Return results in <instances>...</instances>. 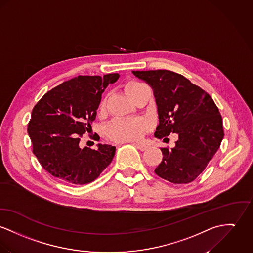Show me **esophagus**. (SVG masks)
<instances>
[{"label":"esophagus","instance_id":"34e87169","mask_svg":"<svg viewBox=\"0 0 253 253\" xmlns=\"http://www.w3.org/2000/svg\"><path fill=\"white\" fill-rule=\"evenodd\" d=\"M134 145L136 146L137 149H139L140 151H144V150H146L147 149V145H145V144H141V143H134Z\"/></svg>","mask_w":253,"mask_h":253}]
</instances>
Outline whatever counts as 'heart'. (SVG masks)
I'll list each match as a JSON object with an SVG mask.
<instances>
[{
    "mask_svg": "<svg viewBox=\"0 0 253 253\" xmlns=\"http://www.w3.org/2000/svg\"><path fill=\"white\" fill-rule=\"evenodd\" d=\"M146 86L143 83L136 80L128 81L124 85V90L131 99H135L140 90ZM106 107V99H102L98 110L103 113ZM149 125L146 120L142 118L135 119H117L109 124L106 128L107 136L116 142L136 141L148 130Z\"/></svg>",
    "mask_w": 253,
    "mask_h": 253,
    "instance_id": "1",
    "label": "heart"
}]
</instances>
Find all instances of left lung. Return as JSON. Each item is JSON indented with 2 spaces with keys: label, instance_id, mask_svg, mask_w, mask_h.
Instances as JSON below:
<instances>
[{
  "label": "left lung",
  "instance_id": "1",
  "mask_svg": "<svg viewBox=\"0 0 253 253\" xmlns=\"http://www.w3.org/2000/svg\"><path fill=\"white\" fill-rule=\"evenodd\" d=\"M133 74L153 89L159 115L154 136L165 142L170 133L179 136L173 148H161L164 157L156 174L174 184L193 182L213 159L224 136L222 118L214 100L173 71H133Z\"/></svg>",
  "mask_w": 253,
  "mask_h": 253
}]
</instances>
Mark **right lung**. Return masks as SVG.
I'll use <instances>...</instances> for the list:
<instances>
[{"label":"right lung","mask_w":253,"mask_h":253,"mask_svg":"<svg viewBox=\"0 0 253 253\" xmlns=\"http://www.w3.org/2000/svg\"><path fill=\"white\" fill-rule=\"evenodd\" d=\"M118 78L117 73L80 75L45 93L34 107L28 124L33 153L58 181L72 186L88 184L113 161L115 146L99 143L94 150L81 148L79 143L91 129L105 88Z\"/></svg>","instance_id":"add662e5"}]
</instances>
